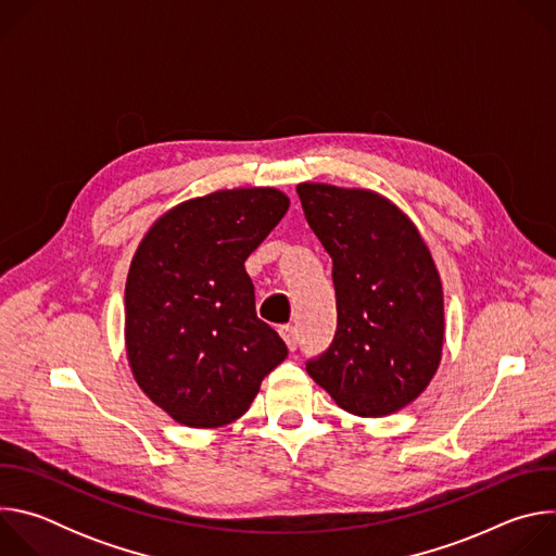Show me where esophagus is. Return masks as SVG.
I'll return each instance as SVG.
<instances>
[{
	"instance_id": "1",
	"label": "esophagus",
	"mask_w": 556,
	"mask_h": 556,
	"mask_svg": "<svg viewBox=\"0 0 556 556\" xmlns=\"http://www.w3.org/2000/svg\"><path fill=\"white\" fill-rule=\"evenodd\" d=\"M281 337H283V341H286V345L294 352L296 350V345H299V330L294 328V326H281Z\"/></svg>"
}]
</instances>
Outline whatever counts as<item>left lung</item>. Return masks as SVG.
Segmentation results:
<instances>
[{
	"mask_svg": "<svg viewBox=\"0 0 556 556\" xmlns=\"http://www.w3.org/2000/svg\"><path fill=\"white\" fill-rule=\"evenodd\" d=\"M307 226L332 257L337 332L307 374L363 418L403 409L433 378L444 339L435 264L412 219L389 200L303 182Z\"/></svg>",
	"mask_w": 556,
	"mask_h": 556,
	"instance_id": "8db88e82",
	"label": "left lung"
}]
</instances>
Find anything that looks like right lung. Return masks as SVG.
Segmentation results:
<instances>
[{
  "label": "right lung",
  "mask_w": 556,
  "mask_h": 556,
  "mask_svg": "<svg viewBox=\"0 0 556 556\" xmlns=\"http://www.w3.org/2000/svg\"><path fill=\"white\" fill-rule=\"evenodd\" d=\"M288 204L277 189L217 191L178 204L140 242L125 286L127 356L176 422L204 429L244 416L288 356L257 319L244 268Z\"/></svg>",
  "instance_id": "obj_1"
}]
</instances>
